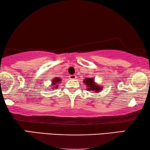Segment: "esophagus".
I'll list each match as a JSON object with an SVG mask.
<instances>
[{
  "instance_id": "1",
  "label": "esophagus",
  "mask_w": 150,
  "mask_h": 150,
  "mask_svg": "<svg viewBox=\"0 0 150 150\" xmlns=\"http://www.w3.org/2000/svg\"><path fill=\"white\" fill-rule=\"evenodd\" d=\"M69 78L71 79H75L76 78H77V77H76L75 75H71L69 76Z\"/></svg>"
}]
</instances>
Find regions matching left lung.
Here are the masks:
<instances>
[{"instance_id":"8db88e82","label":"left lung","mask_w":150,"mask_h":150,"mask_svg":"<svg viewBox=\"0 0 150 150\" xmlns=\"http://www.w3.org/2000/svg\"><path fill=\"white\" fill-rule=\"evenodd\" d=\"M85 85H87L88 91H92L95 92H99L102 89V87L99 86L94 81L93 78H87L83 80Z\"/></svg>"}]
</instances>
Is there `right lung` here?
I'll use <instances>...</instances> for the list:
<instances>
[{
	"mask_svg": "<svg viewBox=\"0 0 150 150\" xmlns=\"http://www.w3.org/2000/svg\"><path fill=\"white\" fill-rule=\"evenodd\" d=\"M61 81V79L59 77H55L53 80H52V86L53 88H57L58 87V84Z\"/></svg>",
	"mask_w": 150,
	"mask_h": 150,
	"instance_id": "obj_1",
	"label": "right lung"
}]
</instances>
